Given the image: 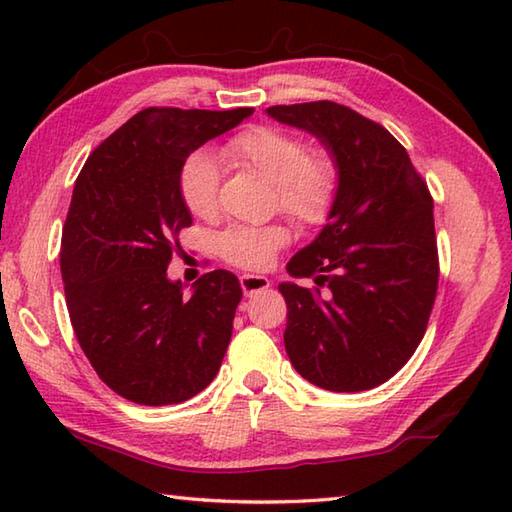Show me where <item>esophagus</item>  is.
Wrapping results in <instances>:
<instances>
[{
  "label": "esophagus",
  "instance_id": "esophagus-1",
  "mask_svg": "<svg viewBox=\"0 0 512 512\" xmlns=\"http://www.w3.org/2000/svg\"><path fill=\"white\" fill-rule=\"evenodd\" d=\"M239 286H242L246 297H253L255 292H262L270 288V279L264 275H242L239 277Z\"/></svg>",
  "mask_w": 512,
  "mask_h": 512
}]
</instances>
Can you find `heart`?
Here are the masks:
<instances>
[{
    "label": "heart",
    "instance_id": "heart-1",
    "mask_svg": "<svg viewBox=\"0 0 512 512\" xmlns=\"http://www.w3.org/2000/svg\"><path fill=\"white\" fill-rule=\"evenodd\" d=\"M224 156L231 165L253 171L273 184L275 206L303 228L321 226L332 215L341 189L339 162L330 151H310L301 136L273 125L244 129L228 140ZM180 198L189 213L213 220L220 206V167L193 154L180 169ZM288 244L284 226H231L217 237L224 262L244 270H264Z\"/></svg>",
    "mask_w": 512,
    "mask_h": 512
}]
</instances>
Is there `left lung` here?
<instances>
[{"instance_id": "8db88e82", "label": "left lung", "mask_w": 512, "mask_h": 512, "mask_svg": "<svg viewBox=\"0 0 512 512\" xmlns=\"http://www.w3.org/2000/svg\"><path fill=\"white\" fill-rule=\"evenodd\" d=\"M306 129L339 162L341 189L319 237L288 262L290 363L328 391H365L394 376L420 345L438 292L433 198L407 149L383 125L332 101L268 107Z\"/></svg>"}]
</instances>
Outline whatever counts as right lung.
<instances>
[{"label": "right lung", "mask_w": 512, "mask_h": 512, "mask_svg": "<svg viewBox=\"0 0 512 512\" xmlns=\"http://www.w3.org/2000/svg\"><path fill=\"white\" fill-rule=\"evenodd\" d=\"M253 107H147L96 147L74 182L61 235V277L81 350L103 383L136 405H178L222 365L242 288L213 270L182 295L167 277L191 226L180 169L191 151Z\"/></svg>", "instance_id": "right-lung-1"}]
</instances>
